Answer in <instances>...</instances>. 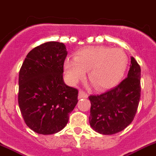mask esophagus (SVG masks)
Instances as JSON below:
<instances>
[{"instance_id": "34e87169", "label": "esophagus", "mask_w": 156, "mask_h": 156, "mask_svg": "<svg viewBox=\"0 0 156 156\" xmlns=\"http://www.w3.org/2000/svg\"><path fill=\"white\" fill-rule=\"evenodd\" d=\"M88 94H87L85 91H82V90H80L79 91V94H78V97L79 98H88Z\"/></svg>"}]
</instances>
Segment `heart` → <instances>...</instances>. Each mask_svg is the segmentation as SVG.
<instances>
[{"instance_id": "b5f03b06", "label": "heart", "mask_w": 156, "mask_h": 156, "mask_svg": "<svg viewBox=\"0 0 156 156\" xmlns=\"http://www.w3.org/2000/svg\"><path fill=\"white\" fill-rule=\"evenodd\" d=\"M128 61L122 49L94 46L75 52L74 60L66 59L64 68L72 82L83 79L85 71H88V78L94 88L105 90L120 81L127 68Z\"/></svg>"}]
</instances>
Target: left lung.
<instances>
[{"instance_id":"left-lung-1","label":"left lung","mask_w":156,"mask_h":156,"mask_svg":"<svg viewBox=\"0 0 156 156\" xmlns=\"http://www.w3.org/2000/svg\"><path fill=\"white\" fill-rule=\"evenodd\" d=\"M141 68L133 57L127 78L111 90L90 95L89 123L95 132L113 135L124 130L135 118L141 96Z\"/></svg>"}]
</instances>
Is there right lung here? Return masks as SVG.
Returning a JSON list of instances; mask_svg holds the SVG:
<instances>
[{
  "label": "right lung",
  "instance_id": "right-lung-1",
  "mask_svg": "<svg viewBox=\"0 0 156 156\" xmlns=\"http://www.w3.org/2000/svg\"><path fill=\"white\" fill-rule=\"evenodd\" d=\"M67 54L63 43L46 42L27 54L19 71V108L26 125L38 134L60 132L78 103V89L63 81Z\"/></svg>",
  "mask_w": 156,
  "mask_h": 156
}]
</instances>
